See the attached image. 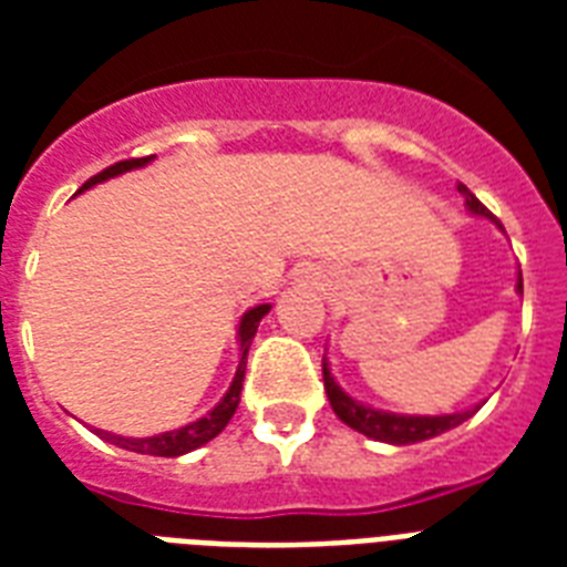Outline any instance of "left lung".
<instances>
[{"label": "left lung", "mask_w": 567, "mask_h": 567, "mask_svg": "<svg viewBox=\"0 0 567 567\" xmlns=\"http://www.w3.org/2000/svg\"><path fill=\"white\" fill-rule=\"evenodd\" d=\"M458 194L465 196V205L467 212L474 214H483V217H492V212L485 208L480 199H476L471 190L458 182ZM518 291L524 293V282L518 279ZM323 385H327V396H329V405H332V412L347 423V426H353L355 432H362L368 439H377V441H385V444H417V441H426V439H435L441 432L453 430L458 426L462 421H467L471 414L480 409H467V412H458V414H435V417H426V414H388V412H377L371 405H362L355 403L353 396H347L341 388L336 385V379L329 373L327 368V359H323Z\"/></svg>", "instance_id": "1"}]
</instances>
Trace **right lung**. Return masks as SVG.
<instances>
[{"mask_svg": "<svg viewBox=\"0 0 567 567\" xmlns=\"http://www.w3.org/2000/svg\"><path fill=\"white\" fill-rule=\"evenodd\" d=\"M153 162V155H146V158H126V162H117L105 167L102 173H96L93 179H87L82 185L84 188H91L96 182H105L111 176H120V173L126 171H135V167H144V164ZM270 306H256V309H249L240 320V364H238V373H235V382L231 388L226 391L220 403L214 405L212 412L199 417V421L188 423V426H182V430H173V432H162V435H153V439H123V435H111V432H102L96 430V435L111 444H117L123 450H132V453H144V456H182V453H190V450L203 447L214 435H220L226 430V423L231 421V414L238 409L240 403V388H244V371H247V353H249V344H252V336H256L258 323L265 318Z\"/></svg>", "mask_w": 567, "mask_h": 567, "instance_id": "right-lung-1", "label": "right lung"}]
</instances>
